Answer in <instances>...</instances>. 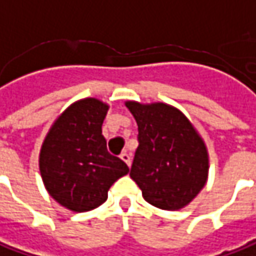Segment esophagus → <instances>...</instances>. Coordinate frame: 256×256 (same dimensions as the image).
I'll return each instance as SVG.
<instances>
[{
	"mask_svg": "<svg viewBox=\"0 0 256 256\" xmlns=\"http://www.w3.org/2000/svg\"><path fill=\"white\" fill-rule=\"evenodd\" d=\"M120 158L128 164V166H130V163H132V158H130V154H128V152H123V153L120 154Z\"/></svg>",
	"mask_w": 256,
	"mask_h": 256,
	"instance_id": "34e87169",
	"label": "esophagus"
}]
</instances>
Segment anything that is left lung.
Wrapping results in <instances>:
<instances>
[{"label":"left lung","mask_w":256,"mask_h":256,"mask_svg":"<svg viewBox=\"0 0 256 256\" xmlns=\"http://www.w3.org/2000/svg\"><path fill=\"white\" fill-rule=\"evenodd\" d=\"M126 106L138 126L130 177L147 202L162 210H180L204 187L208 154L204 142L180 110L164 103Z\"/></svg>","instance_id":"obj_1"}]
</instances>
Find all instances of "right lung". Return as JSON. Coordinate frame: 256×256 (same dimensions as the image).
<instances>
[{
    "mask_svg": "<svg viewBox=\"0 0 256 256\" xmlns=\"http://www.w3.org/2000/svg\"><path fill=\"white\" fill-rule=\"evenodd\" d=\"M108 104L98 99L76 102L54 123L40 156L45 187L64 207L84 212L108 200L112 184L128 172L112 156L102 134Z\"/></svg>",
    "mask_w": 256,
    "mask_h": 256,
    "instance_id": "1",
    "label": "right lung"
}]
</instances>
